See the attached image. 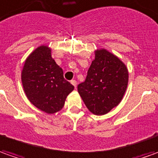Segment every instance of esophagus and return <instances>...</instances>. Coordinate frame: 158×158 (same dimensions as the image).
Listing matches in <instances>:
<instances>
[{"instance_id": "1", "label": "esophagus", "mask_w": 158, "mask_h": 158, "mask_svg": "<svg viewBox=\"0 0 158 158\" xmlns=\"http://www.w3.org/2000/svg\"><path fill=\"white\" fill-rule=\"evenodd\" d=\"M71 82V84H72L75 88H77V81H76V80H72V81H70Z\"/></svg>"}]
</instances>
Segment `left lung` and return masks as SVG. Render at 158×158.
<instances>
[{
    "mask_svg": "<svg viewBox=\"0 0 158 158\" xmlns=\"http://www.w3.org/2000/svg\"><path fill=\"white\" fill-rule=\"evenodd\" d=\"M127 84L126 64L118 56L101 49L95 51L85 81L77 86V90L92 114L103 115L119 104Z\"/></svg>",
    "mask_w": 158,
    "mask_h": 158,
    "instance_id": "obj_1",
    "label": "left lung"
}]
</instances>
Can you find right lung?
Masks as SVG:
<instances>
[{
    "label": "right lung",
    "instance_id": "add662e5",
    "mask_svg": "<svg viewBox=\"0 0 158 158\" xmlns=\"http://www.w3.org/2000/svg\"><path fill=\"white\" fill-rule=\"evenodd\" d=\"M27 99L46 114H55L64 106L74 86L64 78V71L52 57V50L41 45L28 56L21 72Z\"/></svg>",
    "mask_w": 158,
    "mask_h": 158
}]
</instances>
